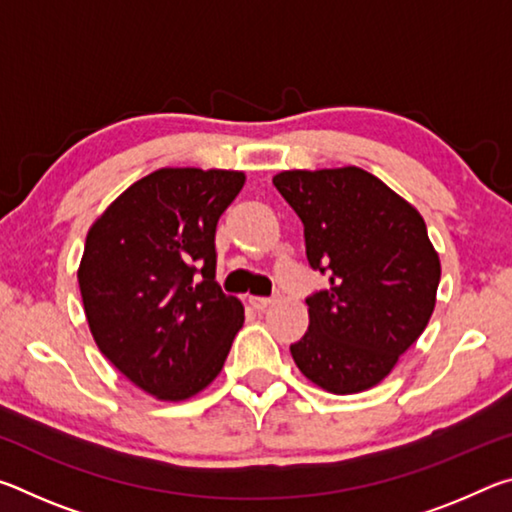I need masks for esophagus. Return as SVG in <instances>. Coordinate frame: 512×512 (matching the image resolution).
<instances>
[{
  "label": "esophagus",
  "instance_id": "1",
  "mask_svg": "<svg viewBox=\"0 0 512 512\" xmlns=\"http://www.w3.org/2000/svg\"><path fill=\"white\" fill-rule=\"evenodd\" d=\"M250 305H253L257 311H264L266 307L273 305V298H264V296H253L250 298Z\"/></svg>",
  "mask_w": 512,
  "mask_h": 512
}]
</instances>
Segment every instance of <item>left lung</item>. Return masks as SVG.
I'll use <instances>...</instances> for the list:
<instances>
[{"label":"left lung","mask_w":512,"mask_h":512,"mask_svg":"<svg viewBox=\"0 0 512 512\" xmlns=\"http://www.w3.org/2000/svg\"><path fill=\"white\" fill-rule=\"evenodd\" d=\"M273 185L305 225L309 266L329 277L307 298L293 361L329 393L366 391L418 341L436 305L440 262L427 225L357 167L282 171Z\"/></svg>","instance_id":"8db88e82"}]
</instances>
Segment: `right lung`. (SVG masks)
<instances>
[{"label": "right lung", "mask_w": 512, "mask_h": 512, "mask_svg": "<svg viewBox=\"0 0 512 512\" xmlns=\"http://www.w3.org/2000/svg\"><path fill=\"white\" fill-rule=\"evenodd\" d=\"M239 171L160 169L137 180L85 239L79 287L99 350L160 400L219 375L244 307L216 282V223Z\"/></svg>", "instance_id": "add662e5"}]
</instances>
